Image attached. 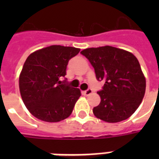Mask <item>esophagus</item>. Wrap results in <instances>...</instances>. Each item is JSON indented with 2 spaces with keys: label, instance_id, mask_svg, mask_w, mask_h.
<instances>
[{
  "label": "esophagus",
  "instance_id": "34e87169",
  "mask_svg": "<svg viewBox=\"0 0 159 159\" xmlns=\"http://www.w3.org/2000/svg\"><path fill=\"white\" fill-rule=\"evenodd\" d=\"M82 93H83L85 96H89V95H91L92 93V90L91 89V88H88V89L86 90V91H84V92H82Z\"/></svg>",
  "mask_w": 159,
  "mask_h": 159
}]
</instances>
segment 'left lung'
<instances>
[{"mask_svg":"<svg viewBox=\"0 0 159 159\" xmlns=\"http://www.w3.org/2000/svg\"><path fill=\"white\" fill-rule=\"evenodd\" d=\"M94 67L98 81H105L97 92L101 102L93 108L96 117L109 123L125 120L140 105L146 88L145 77L133 53L111 46L86 48L81 52Z\"/></svg>","mask_w":159,"mask_h":159,"instance_id":"1","label":"left lung"}]
</instances>
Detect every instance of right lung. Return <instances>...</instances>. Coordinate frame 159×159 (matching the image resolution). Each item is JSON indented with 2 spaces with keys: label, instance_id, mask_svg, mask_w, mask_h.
Segmentation results:
<instances>
[{
  "label": "right lung",
  "instance_id": "right-lung-1",
  "mask_svg": "<svg viewBox=\"0 0 159 159\" xmlns=\"http://www.w3.org/2000/svg\"><path fill=\"white\" fill-rule=\"evenodd\" d=\"M79 48L52 45L31 53L19 78L24 103L34 116L46 122H58L72 114L81 91L60 81L67 63Z\"/></svg>",
  "mask_w": 159,
  "mask_h": 159
}]
</instances>
